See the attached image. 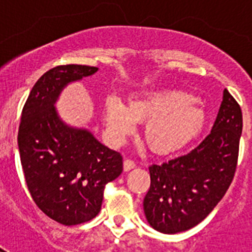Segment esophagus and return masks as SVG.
<instances>
[{
	"mask_svg": "<svg viewBox=\"0 0 252 252\" xmlns=\"http://www.w3.org/2000/svg\"><path fill=\"white\" fill-rule=\"evenodd\" d=\"M133 168H136V164H135V161H132V160H130V159L125 160L124 161V170L125 171H128Z\"/></svg>",
	"mask_w": 252,
	"mask_h": 252,
	"instance_id": "34e87169",
	"label": "esophagus"
}]
</instances>
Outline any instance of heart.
Returning <instances> with one entry per match:
<instances>
[{"instance_id":"1","label":"heart","mask_w":252,"mask_h":252,"mask_svg":"<svg viewBox=\"0 0 252 252\" xmlns=\"http://www.w3.org/2000/svg\"><path fill=\"white\" fill-rule=\"evenodd\" d=\"M107 126L117 137L130 135L137 121H148L144 137L160 155L182 151L203 131L207 115L192 93L180 90L142 93L126 104L112 97L104 108Z\"/></svg>"}]
</instances>
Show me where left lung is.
Here are the masks:
<instances>
[{"label": "left lung", "instance_id": "8db88e82", "mask_svg": "<svg viewBox=\"0 0 252 252\" xmlns=\"http://www.w3.org/2000/svg\"><path fill=\"white\" fill-rule=\"evenodd\" d=\"M241 132V108L224 90L208 136L187 155L149 168L151 184L144 212L154 230L183 232L212 212L235 175Z\"/></svg>", "mask_w": 252, "mask_h": 252}]
</instances>
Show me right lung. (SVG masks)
Listing matches in <instances>:
<instances>
[{
  "instance_id": "1",
  "label": "right lung",
  "mask_w": 252,
  "mask_h": 252,
  "mask_svg": "<svg viewBox=\"0 0 252 252\" xmlns=\"http://www.w3.org/2000/svg\"><path fill=\"white\" fill-rule=\"evenodd\" d=\"M97 70L78 64L50 69L22 110L17 144L29 192L48 217L65 226L98 215L104 187L122 173L120 153L102 145L88 128L65 124L55 107L69 83Z\"/></svg>"
}]
</instances>
